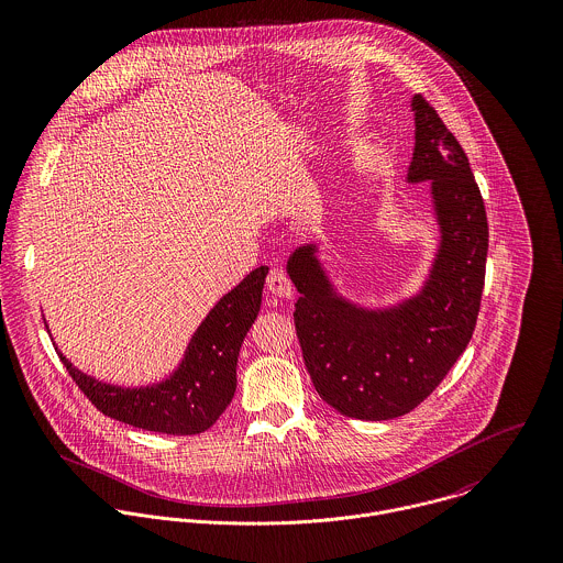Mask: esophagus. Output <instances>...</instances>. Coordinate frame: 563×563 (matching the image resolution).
<instances>
[{"instance_id":"1","label":"esophagus","mask_w":563,"mask_h":563,"mask_svg":"<svg viewBox=\"0 0 563 563\" xmlns=\"http://www.w3.org/2000/svg\"><path fill=\"white\" fill-rule=\"evenodd\" d=\"M266 290L273 297H279V299H290L292 297V284H290V279L282 271H271L268 273Z\"/></svg>"}]
</instances>
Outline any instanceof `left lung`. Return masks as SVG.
I'll return each mask as SVG.
<instances>
[{"instance_id": "8db88e82", "label": "left lung", "mask_w": 563, "mask_h": 563, "mask_svg": "<svg viewBox=\"0 0 563 563\" xmlns=\"http://www.w3.org/2000/svg\"><path fill=\"white\" fill-rule=\"evenodd\" d=\"M409 184L431 181L440 228L429 277L390 308H362L335 292L319 246H299L286 264L297 286L295 327L322 401L357 420H390L424 401L466 351L482 306L487 217L457 139L422 95L411 97Z\"/></svg>"}]
</instances>
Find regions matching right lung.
I'll return each instance as SVG.
<instances>
[{
  "instance_id": "add662e5",
  "label": "right lung",
  "mask_w": 563,
  "mask_h": 563,
  "mask_svg": "<svg viewBox=\"0 0 563 563\" xmlns=\"http://www.w3.org/2000/svg\"><path fill=\"white\" fill-rule=\"evenodd\" d=\"M268 268L251 271L197 327L186 353L161 384L121 388L78 371L63 353L74 382L101 413L166 435H195L210 429L236 393L242 340L257 319Z\"/></svg>"
}]
</instances>
